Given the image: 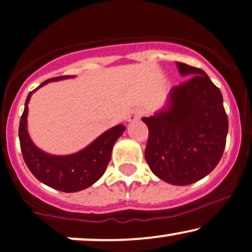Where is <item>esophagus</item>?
Instances as JSON below:
<instances>
[{
    "instance_id": "34e87169",
    "label": "esophagus",
    "mask_w": 252,
    "mask_h": 252,
    "mask_svg": "<svg viewBox=\"0 0 252 252\" xmlns=\"http://www.w3.org/2000/svg\"><path fill=\"white\" fill-rule=\"evenodd\" d=\"M143 116V110L142 109H133L130 111L128 117H127V122L132 123L135 120H139Z\"/></svg>"
}]
</instances>
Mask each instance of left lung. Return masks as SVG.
Masks as SVG:
<instances>
[{
	"label": "left lung",
	"mask_w": 252,
	"mask_h": 252,
	"mask_svg": "<svg viewBox=\"0 0 252 252\" xmlns=\"http://www.w3.org/2000/svg\"><path fill=\"white\" fill-rule=\"evenodd\" d=\"M188 81L174 87L166 105L142 118L149 136L145 158L153 174L172 185L200 181L220 162L228 133L221 91L204 70L176 62Z\"/></svg>",
	"instance_id": "8db88e82"
}]
</instances>
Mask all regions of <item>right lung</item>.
I'll use <instances>...</instances> for the list:
<instances>
[{
	"mask_svg": "<svg viewBox=\"0 0 252 252\" xmlns=\"http://www.w3.org/2000/svg\"><path fill=\"white\" fill-rule=\"evenodd\" d=\"M69 77L74 76L50 78L33 91H30L26 97L24 112L19 122L18 135L23 158L38 181L55 190L77 192L89 188L104 175L111 159L114 142L122 136L126 127L120 124L107 129L89 146L75 154L51 155L39 149L28 133V104L30 98L35 90L45 84Z\"/></svg>",
	"mask_w": 252,
	"mask_h": 252,
	"instance_id": "1",
	"label": "right lung"
}]
</instances>
